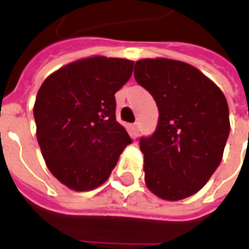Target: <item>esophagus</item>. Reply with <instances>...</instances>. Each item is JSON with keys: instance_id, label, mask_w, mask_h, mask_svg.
<instances>
[{"instance_id": "esophagus-1", "label": "esophagus", "mask_w": 249, "mask_h": 249, "mask_svg": "<svg viewBox=\"0 0 249 249\" xmlns=\"http://www.w3.org/2000/svg\"><path fill=\"white\" fill-rule=\"evenodd\" d=\"M139 126H140V124H139V122H135L134 124H132V128H134L135 135H136V136H137V134H139Z\"/></svg>"}]
</instances>
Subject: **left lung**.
<instances>
[{"label":"left lung","mask_w":249,"mask_h":249,"mask_svg":"<svg viewBox=\"0 0 249 249\" xmlns=\"http://www.w3.org/2000/svg\"><path fill=\"white\" fill-rule=\"evenodd\" d=\"M136 82L154 97L159 119L141 137L145 184L164 200L196 194L213 175L230 132L225 95L193 65L171 59H141Z\"/></svg>","instance_id":"left-lung-1"}]
</instances>
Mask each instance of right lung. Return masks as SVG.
<instances>
[{
    "label": "right lung",
    "instance_id": "obj_1",
    "mask_svg": "<svg viewBox=\"0 0 249 249\" xmlns=\"http://www.w3.org/2000/svg\"><path fill=\"white\" fill-rule=\"evenodd\" d=\"M132 69L127 59L86 57L53 71L39 87L37 140L50 172L69 189L89 192L104 184L131 144L115 119L114 93Z\"/></svg>",
    "mask_w": 249,
    "mask_h": 249
}]
</instances>
